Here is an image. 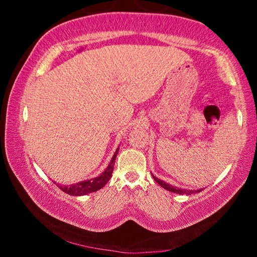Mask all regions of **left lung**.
<instances>
[{
	"mask_svg": "<svg viewBox=\"0 0 257 257\" xmlns=\"http://www.w3.org/2000/svg\"><path fill=\"white\" fill-rule=\"evenodd\" d=\"M153 176V175H152ZM153 178H154V180L158 182V184L161 186V187H163L164 189H167V190H169V191H172V193H176V194H193L194 193V190H188V189H180V188H177V187H173V186H171V185H169V184H167V182H164V181H162V180H160L159 178H156V177H154L153 176ZM201 190H203V189H201ZM201 190H195V193H196V191H201Z\"/></svg>",
	"mask_w": 257,
	"mask_h": 257,
	"instance_id": "obj_1",
	"label": "left lung"
}]
</instances>
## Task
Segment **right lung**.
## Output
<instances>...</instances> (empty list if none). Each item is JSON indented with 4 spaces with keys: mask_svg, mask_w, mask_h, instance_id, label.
Here are the masks:
<instances>
[{
    "mask_svg": "<svg viewBox=\"0 0 257 257\" xmlns=\"http://www.w3.org/2000/svg\"><path fill=\"white\" fill-rule=\"evenodd\" d=\"M118 152H119V149L115 151V153H114V155H113V158L111 160L110 164H108V167L106 168V170L104 171L99 177H96V178H94V179H90V180L78 182V184L71 185V186H63V185H59V184H56V186H58L61 190L64 191V193L72 195V196H81V195L94 193V191L101 189L102 187L105 186L106 182L111 179L113 169H114L115 158H116V155H118Z\"/></svg>",
    "mask_w": 257,
    "mask_h": 257,
    "instance_id": "obj_1",
    "label": "right lung"
}]
</instances>
